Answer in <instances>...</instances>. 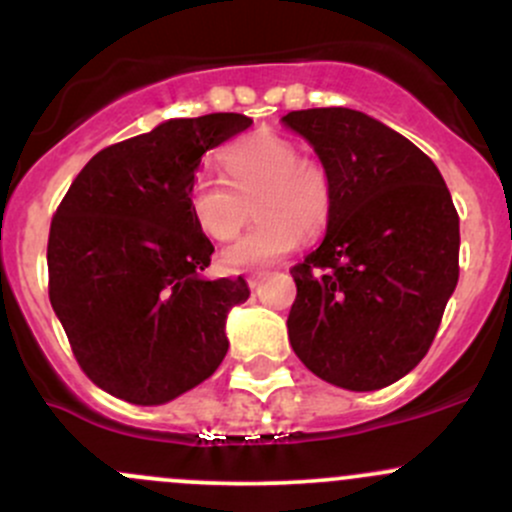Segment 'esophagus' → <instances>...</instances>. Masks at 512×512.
Wrapping results in <instances>:
<instances>
[{
  "mask_svg": "<svg viewBox=\"0 0 512 512\" xmlns=\"http://www.w3.org/2000/svg\"><path fill=\"white\" fill-rule=\"evenodd\" d=\"M268 276V273L266 271H256V273H251V276L249 278H246V283H249V288H256V285L258 283H261V280L263 278H266Z\"/></svg>",
  "mask_w": 512,
  "mask_h": 512,
  "instance_id": "34e87169",
  "label": "esophagus"
}]
</instances>
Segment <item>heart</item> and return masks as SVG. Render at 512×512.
<instances>
[{
	"mask_svg": "<svg viewBox=\"0 0 512 512\" xmlns=\"http://www.w3.org/2000/svg\"><path fill=\"white\" fill-rule=\"evenodd\" d=\"M227 183L212 175L192 180L188 202L200 229L214 241L234 239L251 219L258 224L222 254L229 268H261L322 232L332 214V180L322 161L302 156L278 134H254L222 153Z\"/></svg>",
	"mask_w": 512,
	"mask_h": 512,
	"instance_id": "1",
	"label": "heart"
}]
</instances>
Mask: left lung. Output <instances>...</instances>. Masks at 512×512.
I'll return each mask as SVG.
<instances>
[{
	"instance_id": "left-lung-1",
	"label": "left lung",
	"mask_w": 512,
	"mask_h": 512,
	"mask_svg": "<svg viewBox=\"0 0 512 512\" xmlns=\"http://www.w3.org/2000/svg\"><path fill=\"white\" fill-rule=\"evenodd\" d=\"M285 126L332 180L322 244L290 268L288 339L315 376L378 390L425 359L459 280V214L442 173L364 112L300 109Z\"/></svg>"
}]
</instances>
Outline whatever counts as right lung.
I'll return each instance as SVG.
<instances>
[{"instance_id":"1","label":"right lung","mask_w":512,"mask_h":512,"mask_svg":"<svg viewBox=\"0 0 512 512\" xmlns=\"http://www.w3.org/2000/svg\"><path fill=\"white\" fill-rule=\"evenodd\" d=\"M251 124L234 112L168 119L102 148L53 214L48 298L85 376L114 398L168 403L227 356V312L249 285L200 276L214 246L188 192L202 156Z\"/></svg>"}]
</instances>
